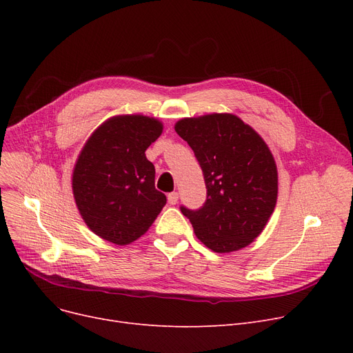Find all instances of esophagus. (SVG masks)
Wrapping results in <instances>:
<instances>
[{"label":"esophagus","instance_id":"1","mask_svg":"<svg viewBox=\"0 0 353 353\" xmlns=\"http://www.w3.org/2000/svg\"><path fill=\"white\" fill-rule=\"evenodd\" d=\"M167 200H169V205L174 206L176 203H177V200H179V193H177V192L169 193V194H167Z\"/></svg>","mask_w":353,"mask_h":353}]
</instances>
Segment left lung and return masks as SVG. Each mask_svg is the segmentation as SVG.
I'll return each instance as SVG.
<instances>
[{"label":"left lung","mask_w":353,"mask_h":353,"mask_svg":"<svg viewBox=\"0 0 353 353\" xmlns=\"http://www.w3.org/2000/svg\"><path fill=\"white\" fill-rule=\"evenodd\" d=\"M174 130L194 152L208 189L205 205L181 206V213L213 252L246 248L265 229L277 200V169L268 144L226 113L181 119Z\"/></svg>","instance_id":"1"}]
</instances>
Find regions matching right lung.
<instances>
[{
	"label": "right lung",
	"instance_id": "1",
	"mask_svg": "<svg viewBox=\"0 0 353 353\" xmlns=\"http://www.w3.org/2000/svg\"><path fill=\"white\" fill-rule=\"evenodd\" d=\"M163 124L141 114L116 116L90 136L72 170V194L91 232L119 246L134 242L165 205L145 150Z\"/></svg>",
	"mask_w": 353,
	"mask_h": 353
}]
</instances>
